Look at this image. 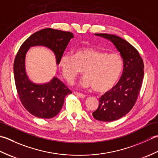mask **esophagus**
<instances>
[{
	"label": "esophagus",
	"mask_w": 158,
	"mask_h": 158,
	"mask_svg": "<svg viewBox=\"0 0 158 158\" xmlns=\"http://www.w3.org/2000/svg\"><path fill=\"white\" fill-rule=\"evenodd\" d=\"M74 94H75L76 96H79V98H84L85 97V95L83 94H81V93H79V92H74Z\"/></svg>",
	"instance_id": "obj_1"
}]
</instances>
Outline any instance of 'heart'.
I'll return each instance as SVG.
<instances>
[{"label":"heart","instance_id":"obj_1","mask_svg":"<svg viewBox=\"0 0 158 158\" xmlns=\"http://www.w3.org/2000/svg\"><path fill=\"white\" fill-rule=\"evenodd\" d=\"M59 66L63 76L69 81H73L83 71L85 77L80 85L102 93L109 91L116 84L122 73L123 62L117 53H109L92 48H81L75 50L73 56L63 55Z\"/></svg>","mask_w":158,"mask_h":158}]
</instances>
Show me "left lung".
I'll use <instances>...</instances> for the list:
<instances>
[{
	"label": "left lung",
	"instance_id": "8db88e82",
	"mask_svg": "<svg viewBox=\"0 0 158 158\" xmlns=\"http://www.w3.org/2000/svg\"><path fill=\"white\" fill-rule=\"evenodd\" d=\"M111 41L123 58V69L118 83L99 98V105L92 115L102 122L122 118L135 106L144 77V64L136 49L118 36L95 34Z\"/></svg>",
	"mask_w": 158,
	"mask_h": 158
}]
</instances>
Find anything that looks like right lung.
I'll return each instance as SVG.
<instances>
[{"instance_id":"obj_1","label":"right lung","mask_w":158,"mask_h":158,"mask_svg":"<svg viewBox=\"0 0 158 158\" xmlns=\"http://www.w3.org/2000/svg\"><path fill=\"white\" fill-rule=\"evenodd\" d=\"M73 36L70 32L45 28L30 36L20 47L13 64L15 83L20 101L32 115L44 119L55 117L61 110L65 96L72 92L56 77L43 84L32 83L26 72V53L33 46L46 47L54 53L56 64H59L60 58Z\"/></svg>"}]
</instances>
